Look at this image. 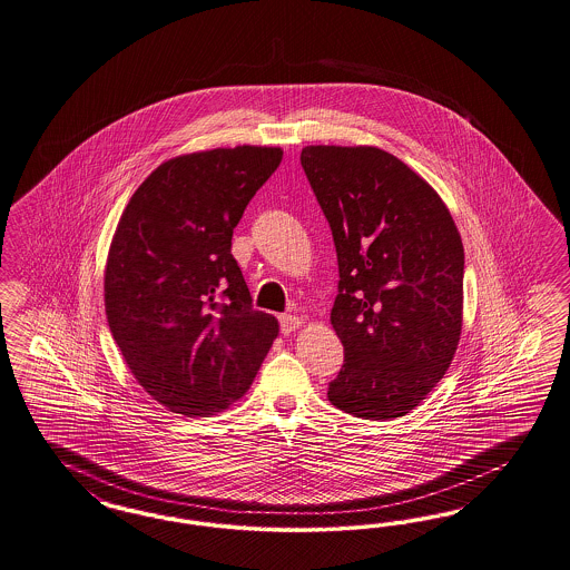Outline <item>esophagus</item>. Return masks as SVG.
<instances>
[{
    "instance_id": "34e87169",
    "label": "esophagus",
    "mask_w": 570,
    "mask_h": 570,
    "mask_svg": "<svg viewBox=\"0 0 570 570\" xmlns=\"http://www.w3.org/2000/svg\"><path fill=\"white\" fill-rule=\"evenodd\" d=\"M301 326V320L296 317V315H282L279 317V328H282V333H293Z\"/></svg>"
}]
</instances>
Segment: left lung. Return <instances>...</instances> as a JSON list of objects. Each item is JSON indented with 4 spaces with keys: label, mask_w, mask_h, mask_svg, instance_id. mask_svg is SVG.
<instances>
[{
    "label": "left lung",
    "mask_w": 570,
    "mask_h": 570,
    "mask_svg": "<svg viewBox=\"0 0 570 570\" xmlns=\"http://www.w3.org/2000/svg\"><path fill=\"white\" fill-rule=\"evenodd\" d=\"M301 166L333 232L345 347L328 400L385 421L411 413L451 366L463 326V244L446 204L376 147L309 145Z\"/></svg>",
    "instance_id": "1"
}]
</instances>
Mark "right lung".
I'll use <instances>...</instances> for the list:
<instances>
[{"label":"right lung","mask_w":570,"mask_h":570,"mask_svg":"<svg viewBox=\"0 0 570 570\" xmlns=\"http://www.w3.org/2000/svg\"><path fill=\"white\" fill-rule=\"evenodd\" d=\"M279 147L239 145L157 166L119 218L105 267V312L130 373L168 411L204 416L253 385L277 336L232 255L248 202Z\"/></svg>","instance_id":"1"}]
</instances>
